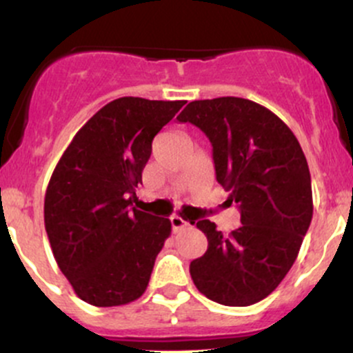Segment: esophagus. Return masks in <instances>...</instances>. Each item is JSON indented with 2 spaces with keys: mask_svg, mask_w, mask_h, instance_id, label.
<instances>
[{
  "mask_svg": "<svg viewBox=\"0 0 353 353\" xmlns=\"http://www.w3.org/2000/svg\"><path fill=\"white\" fill-rule=\"evenodd\" d=\"M170 224H172L174 231H179V230H183V228L189 226L188 221H184L183 218H181V216H177V214L170 216Z\"/></svg>",
  "mask_w": 353,
  "mask_h": 353,
  "instance_id": "1",
  "label": "esophagus"
}]
</instances>
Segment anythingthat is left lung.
Returning a JSON list of instances; mask_svg holds the SVG:
<instances>
[{
	"label": "left lung",
	"mask_w": 353,
	"mask_h": 353,
	"mask_svg": "<svg viewBox=\"0 0 353 353\" xmlns=\"http://www.w3.org/2000/svg\"><path fill=\"white\" fill-rule=\"evenodd\" d=\"M177 120L208 135L216 181L241 212L230 236L209 219L197 221L208 250L191 261L192 281L216 303H258L286 276L312 223L307 157L283 120L248 99L194 100Z\"/></svg>",
	"instance_id": "obj_1"
}]
</instances>
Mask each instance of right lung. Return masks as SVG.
Here are the masks:
<instances>
[{"mask_svg": "<svg viewBox=\"0 0 353 353\" xmlns=\"http://www.w3.org/2000/svg\"><path fill=\"white\" fill-rule=\"evenodd\" d=\"M184 100H112L75 134L45 194V230L58 268L94 307L137 300L170 221L130 208L152 141Z\"/></svg>", "mask_w": 353, "mask_h": 353, "instance_id": "add662e5", "label": "right lung"}]
</instances>
